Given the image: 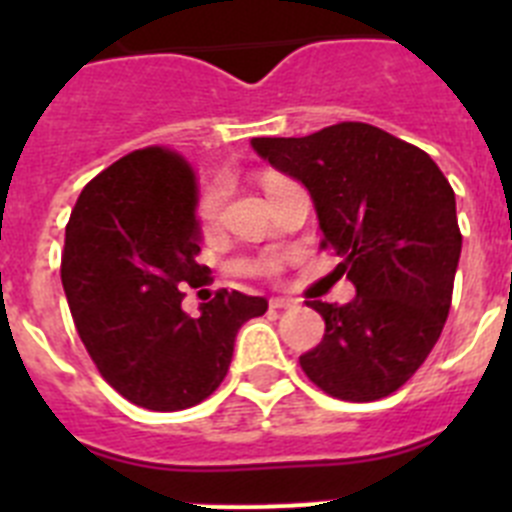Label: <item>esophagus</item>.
Instances as JSON below:
<instances>
[{
    "instance_id": "34e87169",
    "label": "esophagus",
    "mask_w": 512,
    "mask_h": 512,
    "mask_svg": "<svg viewBox=\"0 0 512 512\" xmlns=\"http://www.w3.org/2000/svg\"><path fill=\"white\" fill-rule=\"evenodd\" d=\"M269 305L274 307V310H287V307H295L297 302L289 300V297H274V300H269Z\"/></svg>"
}]
</instances>
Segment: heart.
Here are the masks:
<instances>
[{"instance_id": "1", "label": "heart", "mask_w": 512, "mask_h": 512, "mask_svg": "<svg viewBox=\"0 0 512 512\" xmlns=\"http://www.w3.org/2000/svg\"><path fill=\"white\" fill-rule=\"evenodd\" d=\"M269 179H274V176H269ZM269 179H266V182H269ZM217 207H220V197H217L215 192H210L205 197V202H202V220H205V223H210L212 217H215Z\"/></svg>"}]
</instances>
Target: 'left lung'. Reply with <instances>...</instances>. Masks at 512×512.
<instances>
[{
  "mask_svg": "<svg viewBox=\"0 0 512 512\" xmlns=\"http://www.w3.org/2000/svg\"><path fill=\"white\" fill-rule=\"evenodd\" d=\"M253 151L310 192L323 246L341 256L356 297L307 302L325 336L300 356L330 397L372 402L408 382L441 336L461 233L449 179L420 148L366 122L305 138H253Z\"/></svg>",
  "mask_w": 512,
  "mask_h": 512,
  "instance_id": "left-lung-1",
  "label": "left lung"
}]
</instances>
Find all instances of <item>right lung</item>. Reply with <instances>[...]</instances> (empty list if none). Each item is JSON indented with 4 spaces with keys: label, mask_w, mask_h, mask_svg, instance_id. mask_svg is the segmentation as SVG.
I'll list each match as a JSON object with an SVG mask.
<instances>
[{
    "label": "right lung",
    "mask_w": 512,
    "mask_h": 512,
    "mask_svg": "<svg viewBox=\"0 0 512 512\" xmlns=\"http://www.w3.org/2000/svg\"><path fill=\"white\" fill-rule=\"evenodd\" d=\"M197 182L182 153L148 146L94 176L66 225L61 282L79 338L125 400L171 413L220 387L235 336L269 302L217 292L200 315L184 292L210 282L197 264Z\"/></svg>",
    "instance_id": "obj_1"
}]
</instances>
